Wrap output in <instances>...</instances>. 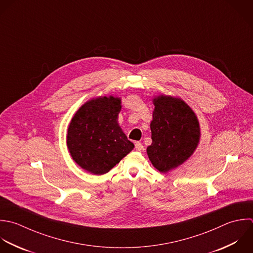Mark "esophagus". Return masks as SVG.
<instances>
[{"mask_svg": "<svg viewBox=\"0 0 253 253\" xmlns=\"http://www.w3.org/2000/svg\"><path fill=\"white\" fill-rule=\"evenodd\" d=\"M135 149H136V151L141 152V151H143V150H144V146H143V144H142V143H140V142H136V143H135Z\"/></svg>", "mask_w": 253, "mask_h": 253, "instance_id": "34e87169", "label": "esophagus"}]
</instances>
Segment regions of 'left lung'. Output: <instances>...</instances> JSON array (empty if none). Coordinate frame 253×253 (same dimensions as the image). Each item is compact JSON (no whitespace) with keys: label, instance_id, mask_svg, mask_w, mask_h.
I'll use <instances>...</instances> for the list:
<instances>
[{"label":"left lung","instance_id":"obj_1","mask_svg":"<svg viewBox=\"0 0 253 253\" xmlns=\"http://www.w3.org/2000/svg\"><path fill=\"white\" fill-rule=\"evenodd\" d=\"M153 103V142L147 154L152 165L167 173L193 155L200 142V125L195 112L180 97L161 94Z\"/></svg>","mask_w":253,"mask_h":253}]
</instances>
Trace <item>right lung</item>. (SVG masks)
<instances>
[{
	"label": "right lung",
	"mask_w": 253,
	"mask_h": 253,
	"mask_svg": "<svg viewBox=\"0 0 253 253\" xmlns=\"http://www.w3.org/2000/svg\"><path fill=\"white\" fill-rule=\"evenodd\" d=\"M121 98L98 96L84 102L74 114L67 133V147L83 169L107 173L133 149L118 124Z\"/></svg>",
	"instance_id": "add662e5"
}]
</instances>
